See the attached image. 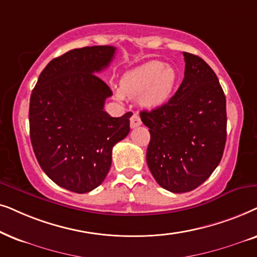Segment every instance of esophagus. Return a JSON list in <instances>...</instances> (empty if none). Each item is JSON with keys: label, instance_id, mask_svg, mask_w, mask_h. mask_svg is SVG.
Wrapping results in <instances>:
<instances>
[{"label": "esophagus", "instance_id": "esophagus-1", "mask_svg": "<svg viewBox=\"0 0 257 257\" xmlns=\"http://www.w3.org/2000/svg\"><path fill=\"white\" fill-rule=\"evenodd\" d=\"M141 124H142L141 118H140L138 112H135V114L131 117V126H132V128H136V126H139Z\"/></svg>", "mask_w": 257, "mask_h": 257}]
</instances>
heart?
Returning a JSON list of instances; mask_svg holds the SVG:
<instances>
[{
    "label": "heart",
    "mask_w": 257,
    "mask_h": 257,
    "mask_svg": "<svg viewBox=\"0 0 257 257\" xmlns=\"http://www.w3.org/2000/svg\"><path fill=\"white\" fill-rule=\"evenodd\" d=\"M176 83V73L161 61H150L129 70L121 81L117 97H140L142 105L156 108L166 103Z\"/></svg>",
    "instance_id": "obj_1"
}]
</instances>
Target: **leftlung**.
<instances>
[{"instance_id": "8db88e82", "label": "left lung", "mask_w": 257, "mask_h": 257, "mask_svg": "<svg viewBox=\"0 0 257 257\" xmlns=\"http://www.w3.org/2000/svg\"><path fill=\"white\" fill-rule=\"evenodd\" d=\"M183 56L184 78L175 95L140 114L150 133L149 170L172 193L201 186L220 163L227 139L225 96L216 74L196 55Z\"/></svg>"}]
</instances>
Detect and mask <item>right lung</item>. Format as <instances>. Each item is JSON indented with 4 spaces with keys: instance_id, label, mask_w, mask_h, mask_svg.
I'll return each mask as SVG.
<instances>
[{
    "instance_id": "right-lung-1",
    "label": "right lung",
    "mask_w": 257,
    "mask_h": 257,
    "mask_svg": "<svg viewBox=\"0 0 257 257\" xmlns=\"http://www.w3.org/2000/svg\"><path fill=\"white\" fill-rule=\"evenodd\" d=\"M115 51L84 47L51 60L30 96V141L39 164L55 183L77 194L103 182L112 147L131 131L133 112L111 117L103 110L112 91L96 75Z\"/></svg>"
}]
</instances>
